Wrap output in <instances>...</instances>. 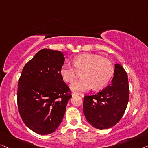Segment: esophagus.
<instances>
[{
	"label": "esophagus",
	"instance_id": "1",
	"mask_svg": "<svg viewBox=\"0 0 148 148\" xmlns=\"http://www.w3.org/2000/svg\"><path fill=\"white\" fill-rule=\"evenodd\" d=\"M76 95H82V96H83V95H81V94H80V93H76V92L72 93V97H74V96H76Z\"/></svg>",
	"mask_w": 148,
	"mask_h": 148
}]
</instances>
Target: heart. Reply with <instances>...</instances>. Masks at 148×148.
Listing matches in <instances>:
<instances>
[{"instance_id": "obj_1", "label": "heart", "mask_w": 148, "mask_h": 148, "mask_svg": "<svg viewBox=\"0 0 148 148\" xmlns=\"http://www.w3.org/2000/svg\"><path fill=\"white\" fill-rule=\"evenodd\" d=\"M115 67L111 60L97 54H80L74 59V66L64 63L60 68L64 80L72 82L82 73L81 80L72 83L70 88L75 92H86L94 87L99 90L106 86L113 76Z\"/></svg>"}]
</instances>
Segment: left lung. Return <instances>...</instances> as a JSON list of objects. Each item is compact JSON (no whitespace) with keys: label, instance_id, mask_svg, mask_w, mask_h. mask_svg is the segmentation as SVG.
<instances>
[{"label":"left lung","instance_id":"8db88e82","mask_svg":"<svg viewBox=\"0 0 148 148\" xmlns=\"http://www.w3.org/2000/svg\"><path fill=\"white\" fill-rule=\"evenodd\" d=\"M129 96L127 74L116 64L111 84L97 94L84 97L83 112L87 121L99 130L115 125L125 111Z\"/></svg>","mask_w":148,"mask_h":148}]
</instances>
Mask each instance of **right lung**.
I'll use <instances>...</instances> for the list:
<instances>
[{
  "instance_id": "obj_1",
  "label": "right lung",
  "mask_w": 148,
  "mask_h": 148,
  "mask_svg": "<svg viewBox=\"0 0 148 148\" xmlns=\"http://www.w3.org/2000/svg\"><path fill=\"white\" fill-rule=\"evenodd\" d=\"M64 60L61 51L42 49L23 68L18 82V112L26 126L38 134L57 130L72 97L60 74Z\"/></svg>"
}]
</instances>
